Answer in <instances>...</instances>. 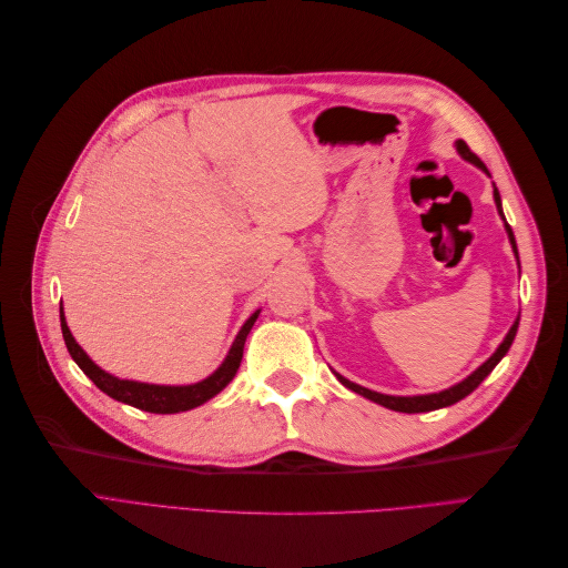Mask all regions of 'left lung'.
<instances>
[{"instance_id": "obj_1", "label": "left lung", "mask_w": 568, "mask_h": 568, "mask_svg": "<svg viewBox=\"0 0 568 568\" xmlns=\"http://www.w3.org/2000/svg\"><path fill=\"white\" fill-rule=\"evenodd\" d=\"M455 149H457V153H459V156H462L464 161H469V163L476 165L478 170H484V173L490 178V173H488V168L484 165V161H480L467 144H464L462 140H457V142H455ZM493 199H495V205H497V215H500L503 222H505V232H507V236H509V244H511L514 257H517V263H519L517 242H514V232H511V227L507 225V220H505L503 199H500V192H497L495 182H493ZM517 329H519V317L514 320V324L509 326L507 336L503 338L500 346L495 348V353L486 359L484 365L476 367V369L467 376V379H462L459 384H455V386H450V388H445V390H438V393H424V395H386V393H379V390H372V388H365V386H359V384H353V382L346 379V376H341L338 372H334V374H336V379H338L343 386L351 388V390L357 393V395H363V398H367V400H372V403H376V405H382V407H388V409H395V412H407V415H415V412H432V409L448 407V405L459 403L462 398H467V395H469L480 382H484L486 376L495 369V365L500 363V359L507 355L514 336H517Z\"/></svg>"}]
</instances>
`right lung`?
I'll use <instances>...</instances> for the list:
<instances>
[{
	"label": "right lung",
	"mask_w": 568,
	"mask_h": 568,
	"mask_svg": "<svg viewBox=\"0 0 568 568\" xmlns=\"http://www.w3.org/2000/svg\"><path fill=\"white\" fill-rule=\"evenodd\" d=\"M257 315H261V311H255L244 322L242 329H239L236 338L232 341V348L227 351L225 359H222V365L213 374L205 376V379H201L196 384H186V386H165V384H144V382L120 379V376H113L106 369H101L94 359L80 348V343L75 341L71 329H68V322L63 315V303H61V332H63L65 348L75 359V365L90 376L99 390H104L118 403H125V405H132V407L144 409V412H153V415H175V412H186V409H194L203 403H209L234 379L236 369H239V365H242V357H244L246 336L251 332V326L255 324Z\"/></svg>",
	"instance_id": "right-lung-1"
}]
</instances>
